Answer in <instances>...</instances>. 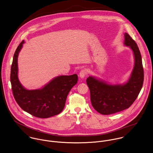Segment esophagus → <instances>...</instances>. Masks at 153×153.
Listing matches in <instances>:
<instances>
[{
  "instance_id": "1",
  "label": "esophagus",
  "mask_w": 153,
  "mask_h": 153,
  "mask_svg": "<svg viewBox=\"0 0 153 153\" xmlns=\"http://www.w3.org/2000/svg\"><path fill=\"white\" fill-rule=\"evenodd\" d=\"M88 74V71L86 69H83L80 71V73H79V76L80 78H84L86 74Z\"/></svg>"
}]
</instances>
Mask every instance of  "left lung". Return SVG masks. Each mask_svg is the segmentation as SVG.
Here are the masks:
<instances>
[{
  "label": "left lung",
  "mask_w": 153,
  "mask_h": 153,
  "mask_svg": "<svg viewBox=\"0 0 153 153\" xmlns=\"http://www.w3.org/2000/svg\"><path fill=\"white\" fill-rule=\"evenodd\" d=\"M124 44L132 49L135 64L131 76L123 85H110L93 77L86 79L94 109L102 115H110L129 108L136 100L144 82V69L140 50L137 43L125 33Z\"/></svg>",
  "instance_id": "1"
}]
</instances>
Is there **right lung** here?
Masks as SVG:
<instances>
[{
	"instance_id": "right-lung-1",
	"label": "right lung",
	"mask_w": 153,
	"mask_h": 153,
	"mask_svg": "<svg viewBox=\"0 0 153 153\" xmlns=\"http://www.w3.org/2000/svg\"><path fill=\"white\" fill-rule=\"evenodd\" d=\"M24 43L22 41L17 47L11 66L10 78L14 98L24 111L33 117L47 118L58 115L64 108L68 93L77 83L78 76L76 74L60 76L41 89H25L18 78V57Z\"/></svg>"
}]
</instances>
